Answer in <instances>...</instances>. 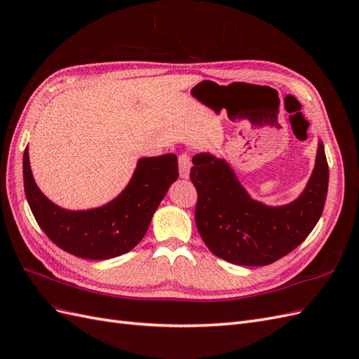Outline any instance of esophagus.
<instances>
[{
	"label": "esophagus",
	"mask_w": 359,
	"mask_h": 359,
	"mask_svg": "<svg viewBox=\"0 0 359 359\" xmlns=\"http://www.w3.org/2000/svg\"><path fill=\"white\" fill-rule=\"evenodd\" d=\"M178 165H180V177L182 180H187L190 175V168H191V160L187 154H181L178 158Z\"/></svg>",
	"instance_id": "34e87169"
}]
</instances>
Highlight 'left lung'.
I'll list each match as a JSON object with an SVG mask.
<instances>
[{
	"label": "left lung",
	"instance_id": "obj_1",
	"mask_svg": "<svg viewBox=\"0 0 359 359\" xmlns=\"http://www.w3.org/2000/svg\"><path fill=\"white\" fill-rule=\"evenodd\" d=\"M190 180L198 190L196 226L211 252L243 266H265L295 250L319 222L330 170L322 140L299 196L285 205L253 199L229 161L211 153L193 157Z\"/></svg>",
	"mask_w": 359,
	"mask_h": 359
}]
</instances>
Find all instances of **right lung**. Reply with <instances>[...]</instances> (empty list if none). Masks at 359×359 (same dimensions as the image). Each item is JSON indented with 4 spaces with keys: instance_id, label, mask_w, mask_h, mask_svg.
Returning <instances> with one entry per match:
<instances>
[{
    "instance_id": "1",
    "label": "right lung",
    "mask_w": 359,
    "mask_h": 359,
    "mask_svg": "<svg viewBox=\"0 0 359 359\" xmlns=\"http://www.w3.org/2000/svg\"><path fill=\"white\" fill-rule=\"evenodd\" d=\"M177 180L175 154L142 157L124 190L111 202L90 210H66L49 201L37 187L28 147L24 151L25 196L41 231L64 252L90 260L112 259L135 248Z\"/></svg>"
}]
</instances>
